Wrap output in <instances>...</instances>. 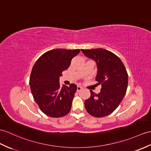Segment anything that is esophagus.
I'll list each match as a JSON object with an SVG mask.
<instances>
[{"instance_id":"34e87169","label":"esophagus","mask_w":151,"mask_h":151,"mask_svg":"<svg viewBox=\"0 0 151 151\" xmlns=\"http://www.w3.org/2000/svg\"><path fill=\"white\" fill-rule=\"evenodd\" d=\"M82 89V87H80V86H77V91H81Z\"/></svg>"}]
</instances>
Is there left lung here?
Returning <instances> with one entry per match:
<instances>
[{
    "mask_svg": "<svg viewBox=\"0 0 151 151\" xmlns=\"http://www.w3.org/2000/svg\"><path fill=\"white\" fill-rule=\"evenodd\" d=\"M84 55L96 62V80L101 84L99 94L90 91L85 101L86 109L95 117H104L118 107L126 93L128 75L121 60L113 52L101 48L81 50Z\"/></svg>",
    "mask_w": 151,
    "mask_h": 151,
    "instance_id": "1",
    "label": "left lung"
}]
</instances>
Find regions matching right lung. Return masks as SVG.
<instances>
[{"mask_svg":"<svg viewBox=\"0 0 151 151\" xmlns=\"http://www.w3.org/2000/svg\"><path fill=\"white\" fill-rule=\"evenodd\" d=\"M77 50L56 49L45 52L34 64L29 86L35 101L44 114L52 118L68 114L77 87L60 84L62 71L68 69L71 60L80 52Z\"/></svg>","mask_w":151,"mask_h":151,"instance_id":"obj_1","label":"right lung"}]
</instances>
